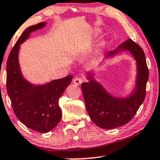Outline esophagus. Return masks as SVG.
I'll return each mask as SVG.
<instances>
[{
	"label": "esophagus",
	"instance_id": "obj_1",
	"mask_svg": "<svg viewBox=\"0 0 160 160\" xmlns=\"http://www.w3.org/2000/svg\"><path fill=\"white\" fill-rule=\"evenodd\" d=\"M82 81H83L82 79H81V78H76L73 80V82H74V84L76 85H80L81 83L82 82Z\"/></svg>",
	"mask_w": 160,
	"mask_h": 160
}]
</instances>
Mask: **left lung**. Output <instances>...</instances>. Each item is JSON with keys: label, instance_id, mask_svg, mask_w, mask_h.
I'll use <instances>...</instances> for the list:
<instances>
[{"label": "left lung", "instance_id": "obj_1", "mask_svg": "<svg viewBox=\"0 0 160 160\" xmlns=\"http://www.w3.org/2000/svg\"><path fill=\"white\" fill-rule=\"evenodd\" d=\"M128 51L133 56L137 64L136 88L128 97H114L106 91L99 82L88 73V82L81 85L85 107L91 120L103 129H113L129 122L142 104L146 96V88L148 79V69L143 49L128 39L115 50L109 51L106 58L113 57L119 52Z\"/></svg>", "mask_w": 160, "mask_h": 160}]
</instances>
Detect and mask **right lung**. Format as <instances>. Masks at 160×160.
Returning a JSON list of instances; mask_svg holds the SVG:
<instances>
[{"label": "right lung", "instance_id": "obj_1", "mask_svg": "<svg viewBox=\"0 0 160 160\" xmlns=\"http://www.w3.org/2000/svg\"><path fill=\"white\" fill-rule=\"evenodd\" d=\"M46 25L45 22L29 27L17 40L6 64V88L17 118L30 129L46 133L62 119L58 99L71 83L72 75L54 80L45 85H32L24 79L20 69L18 53L20 44L31 32Z\"/></svg>", "mask_w": 160, "mask_h": 160}]
</instances>
